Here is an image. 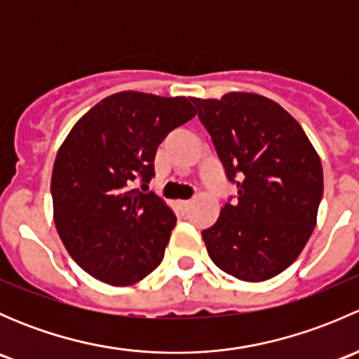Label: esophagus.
Listing matches in <instances>:
<instances>
[{
  "label": "esophagus",
  "mask_w": 359,
  "mask_h": 359,
  "mask_svg": "<svg viewBox=\"0 0 359 359\" xmlns=\"http://www.w3.org/2000/svg\"><path fill=\"white\" fill-rule=\"evenodd\" d=\"M179 206H180V210H182V212H189V208L193 206V201H191V200L179 201Z\"/></svg>",
  "instance_id": "obj_1"
}]
</instances>
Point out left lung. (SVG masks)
Here are the masks:
<instances>
[{"mask_svg":"<svg viewBox=\"0 0 359 359\" xmlns=\"http://www.w3.org/2000/svg\"><path fill=\"white\" fill-rule=\"evenodd\" d=\"M236 186L217 222L201 231L210 259L243 281H266L300 255L316 226L323 168L302 126L280 104L233 92L191 99Z\"/></svg>","mask_w":359,"mask_h":359,"instance_id":"8db88e82","label":"left lung"}]
</instances>
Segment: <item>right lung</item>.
I'll list each match as a JSON object with an SVG mask.
<instances>
[{"label":"right lung","instance_id":"1","mask_svg":"<svg viewBox=\"0 0 359 359\" xmlns=\"http://www.w3.org/2000/svg\"><path fill=\"white\" fill-rule=\"evenodd\" d=\"M194 116L186 97L121 92L76 123L57 153L52 200L57 233L83 271L125 287L161 264L177 219L145 191L158 146Z\"/></svg>","mask_w":359,"mask_h":359}]
</instances>
